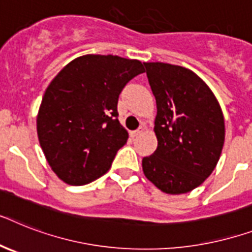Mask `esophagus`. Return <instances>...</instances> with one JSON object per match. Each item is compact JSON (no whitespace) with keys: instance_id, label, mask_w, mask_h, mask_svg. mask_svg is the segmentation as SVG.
Masks as SVG:
<instances>
[{"instance_id":"esophagus-1","label":"esophagus","mask_w":252,"mask_h":252,"mask_svg":"<svg viewBox=\"0 0 252 252\" xmlns=\"http://www.w3.org/2000/svg\"><path fill=\"white\" fill-rule=\"evenodd\" d=\"M144 130H145V126H141L140 128H138V129H137V130H133V132H130V136H132V137L140 136L141 133L144 132Z\"/></svg>"}]
</instances>
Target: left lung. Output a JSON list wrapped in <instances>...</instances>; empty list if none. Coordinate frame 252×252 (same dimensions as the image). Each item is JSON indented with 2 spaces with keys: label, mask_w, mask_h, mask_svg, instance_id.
<instances>
[{
  "label": "left lung",
  "mask_w": 252,
  "mask_h": 252,
  "mask_svg": "<svg viewBox=\"0 0 252 252\" xmlns=\"http://www.w3.org/2000/svg\"><path fill=\"white\" fill-rule=\"evenodd\" d=\"M157 101L158 147L142 159L149 181L165 194H185L211 175L221 155L225 124L215 94L191 69L144 63Z\"/></svg>",
  "instance_id": "8db88e82"
}]
</instances>
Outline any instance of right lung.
Instances as JSON below:
<instances>
[{
  "instance_id": "1",
  "label": "right lung",
  "mask_w": 252,
  "mask_h": 252,
  "mask_svg": "<svg viewBox=\"0 0 252 252\" xmlns=\"http://www.w3.org/2000/svg\"><path fill=\"white\" fill-rule=\"evenodd\" d=\"M144 71L137 59L87 54L71 61L49 84L38 108L37 136L63 183L85 185L110 169L128 140L118 120L119 94Z\"/></svg>"
}]
</instances>
